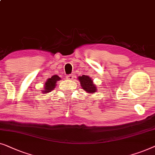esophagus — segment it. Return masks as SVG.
<instances>
[{
  "label": "esophagus",
  "instance_id": "esophagus-1",
  "mask_svg": "<svg viewBox=\"0 0 155 155\" xmlns=\"http://www.w3.org/2000/svg\"><path fill=\"white\" fill-rule=\"evenodd\" d=\"M67 79H69V80H72L74 78V76H73V74H69L67 76Z\"/></svg>",
  "mask_w": 155,
  "mask_h": 155
}]
</instances>
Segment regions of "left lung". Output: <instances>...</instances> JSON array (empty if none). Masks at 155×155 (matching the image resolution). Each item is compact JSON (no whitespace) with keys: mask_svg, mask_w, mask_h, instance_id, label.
I'll return each mask as SVG.
<instances>
[{"mask_svg":"<svg viewBox=\"0 0 155 155\" xmlns=\"http://www.w3.org/2000/svg\"><path fill=\"white\" fill-rule=\"evenodd\" d=\"M78 80L80 81V84L84 91L88 93H94L96 91L97 88L95 84L93 83V81L88 76L83 75L82 77H78Z\"/></svg>","mask_w":155,"mask_h":155,"instance_id":"left-lung-1","label":"left lung"}]
</instances>
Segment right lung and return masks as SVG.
<instances>
[{"label": "right lung", "mask_w": 155, "mask_h": 155, "mask_svg": "<svg viewBox=\"0 0 155 155\" xmlns=\"http://www.w3.org/2000/svg\"><path fill=\"white\" fill-rule=\"evenodd\" d=\"M60 79V78L58 75H54L51 78H50L49 79H48L45 84V87L44 89L43 90V93H47L51 92L52 90H53L56 86V81Z\"/></svg>", "instance_id": "1"}]
</instances>
